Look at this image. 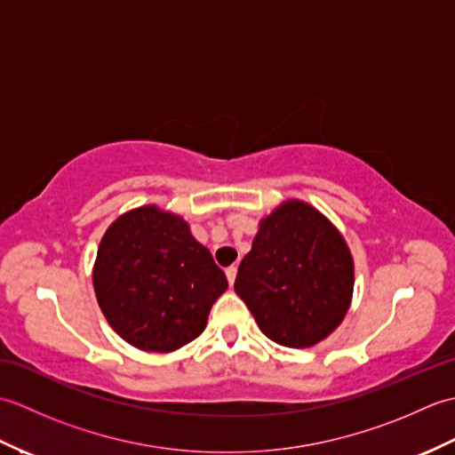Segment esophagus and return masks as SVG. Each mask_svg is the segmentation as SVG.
<instances>
[{"instance_id":"esophagus-1","label":"esophagus","mask_w":455,"mask_h":455,"mask_svg":"<svg viewBox=\"0 0 455 455\" xmlns=\"http://www.w3.org/2000/svg\"><path fill=\"white\" fill-rule=\"evenodd\" d=\"M235 277H236V267H235V266L227 267V279H228V283H230V285L235 283Z\"/></svg>"}]
</instances>
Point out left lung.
Returning <instances> with one entry per match:
<instances>
[{"instance_id": "1", "label": "left lung", "mask_w": 455, "mask_h": 455, "mask_svg": "<svg viewBox=\"0 0 455 455\" xmlns=\"http://www.w3.org/2000/svg\"><path fill=\"white\" fill-rule=\"evenodd\" d=\"M354 262L321 212L287 201L259 222L238 266L235 291L269 340L308 347L324 340L350 307Z\"/></svg>"}]
</instances>
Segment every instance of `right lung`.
Listing matches in <instances>:
<instances>
[{
    "label": "right lung",
    "instance_id": "right-lung-1",
    "mask_svg": "<svg viewBox=\"0 0 455 455\" xmlns=\"http://www.w3.org/2000/svg\"><path fill=\"white\" fill-rule=\"evenodd\" d=\"M93 287L123 340L139 350L172 352L205 331L211 307L228 283L188 222L150 205L124 212L108 228Z\"/></svg>",
    "mask_w": 455,
    "mask_h": 455
}]
</instances>
